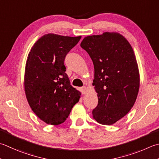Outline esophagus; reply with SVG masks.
Here are the masks:
<instances>
[{
	"label": "esophagus",
	"instance_id": "esophagus-1",
	"mask_svg": "<svg viewBox=\"0 0 159 159\" xmlns=\"http://www.w3.org/2000/svg\"><path fill=\"white\" fill-rule=\"evenodd\" d=\"M80 90L83 94H85V93L86 92V87H82V88H80Z\"/></svg>",
	"mask_w": 159,
	"mask_h": 159
}]
</instances>
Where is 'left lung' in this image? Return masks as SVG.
<instances>
[{
  "instance_id": "8db88e82",
  "label": "left lung",
  "mask_w": 159,
  "mask_h": 159,
  "mask_svg": "<svg viewBox=\"0 0 159 159\" xmlns=\"http://www.w3.org/2000/svg\"><path fill=\"white\" fill-rule=\"evenodd\" d=\"M80 47L94 67L93 85L98 102L93 117L102 125H112L129 112L137 97L140 78L134 53L126 39L116 32L87 36Z\"/></svg>"
}]
</instances>
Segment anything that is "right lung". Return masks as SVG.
<instances>
[{"instance_id": "right-lung-1", "label": "right lung", "mask_w": 159, "mask_h": 159, "mask_svg": "<svg viewBox=\"0 0 159 159\" xmlns=\"http://www.w3.org/2000/svg\"><path fill=\"white\" fill-rule=\"evenodd\" d=\"M80 39L46 34L37 40L28 55L25 71L26 97L34 112L48 124L65 122L79 101L81 93L70 85L64 61Z\"/></svg>"}]
</instances>
